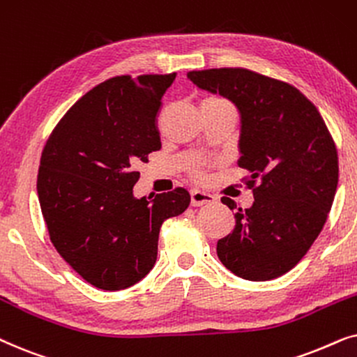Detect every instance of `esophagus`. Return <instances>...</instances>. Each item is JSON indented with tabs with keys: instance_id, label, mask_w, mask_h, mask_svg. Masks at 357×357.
I'll list each match as a JSON object with an SVG mask.
<instances>
[{
	"instance_id": "obj_1",
	"label": "esophagus",
	"mask_w": 357,
	"mask_h": 357,
	"mask_svg": "<svg viewBox=\"0 0 357 357\" xmlns=\"http://www.w3.org/2000/svg\"><path fill=\"white\" fill-rule=\"evenodd\" d=\"M213 201H215V197L206 191H199V189H192L191 191V204L194 207L206 206V204H212Z\"/></svg>"
}]
</instances>
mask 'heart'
Returning a JSON list of instances; mask_svg holds the SVG:
<instances>
[{
  "instance_id": "1",
  "label": "heart",
  "mask_w": 357,
  "mask_h": 357,
  "mask_svg": "<svg viewBox=\"0 0 357 357\" xmlns=\"http://www.w3.org/2000/svg\"><path fill=\"white\" fill-rule=\"evenodd\" d=\"M191 174H192L196 179H204V176H206V171H204V166H202V165L192 166Z\"/></svg>"
}]
</instances>
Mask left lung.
<instances>
[{
    "mask_svg": "<svg viewBox=\"0 0 357 357\" xmlns=\"http://www.w3.org/2000/svg\"><path fill=\"white\" fill-rule=\"evenodd\" d=\"M240 112V168L255 202L238 208L217 256L246 281H271L301 261L325 225L338 186V151L318 109L297 88L246 68L189 71ZM260 183L255 186V179ZM222 202L236 208L228 197Z\"/></svg>",
    "mask_w": 357,
    "mask_h": 357,
    "instance_id": "8db88e82",
    "label": "left lung"
}]
</instances>
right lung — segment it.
I'll return each mask as SVG.
<instances>
[{"instance_id": "add662e5", "label": "right lung", "mask_w": 357, "mask_h": 357, "mask_svg": "<svg viewBox=\"0 0 357 357\" xmlns=\"http://www.w3.org/2000/svg\"><path fill=\"white\" fill-rule=\"evenodd\" d=\"M169 75L107 79L78 99L44 146L37 194L50 241L102 291L134 286L155 266L163 222L186 211L184 188L134 196L140 161L161 149L156 129Z\"/></svg>"}]
</instances>
